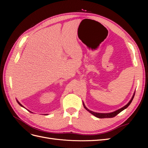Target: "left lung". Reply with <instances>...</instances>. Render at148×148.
<instances>
[{
    "label": "left lung",
    "instance_id": "8db88e82",
    "mask_svg": "<svg viewBox=\"0 0 148 148\" xmlns=\"http://www.w3.org/2000/svg\"><path fill=\"white\" fill-rule=\"evenodd\" d=\"M135 92H134V94H133V96H132V97L131 100L128 102V104H127V105H125V106H123V107H122V108H120V109H118V110H115V111H114V112H110V113H97V112H93V111H91V110H89V109L87 108V107H86V106H85V105H84L83 102V106H84V107L85 108V109H86V110H88V111L89 112H90L91 114H92L93 115H95V117H97V118H99V119L112 118V117H114L115 116H116L117 114H119L120 112H122V110H123L124 109L127 108V107L130 106V104H131V102H132V100H133V97H134V96H135Z\"/></svg>",
    "mask_w": 148,
    "mask_h": 148
}]
</instances>
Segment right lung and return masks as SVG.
<instances>
[{"label":"right lung","mask_w":148,"mask_h":148,"mask_svg":"<svg viewBox=\"0 0 148 148\" xmlns=\"http://www.w3.org/2000/svg\"><path fill=\"white\" fill-rule=\"evenodd\" d=\"M16 101H17V102H18V104H19V105H20V106H21V107H23V106H22V105H21V104H20V103L19 102V101H18V100H16ZM24 108H25V107H24ZM25 109H26V108H25ZM28 111H29V110H28ZM29 112H31V111H29ZM31 113H33V112H31ZM46 115H47V114H46Z\"/></svg>","instance_id":"right-lung-1"}]
</instances>
